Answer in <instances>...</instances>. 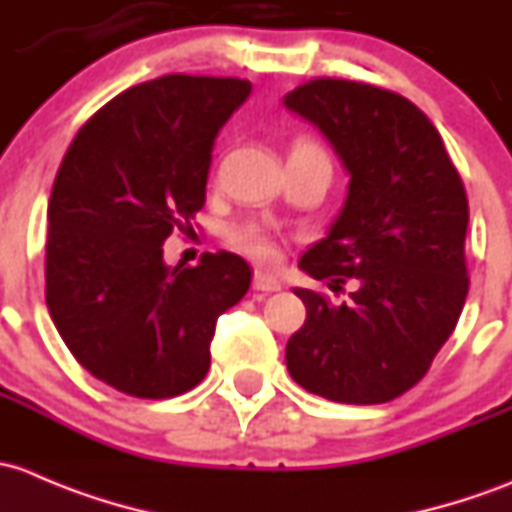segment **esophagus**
<instances>
[{
	"mask_svg": "<svg viewBox=\"0 0 512 512\" xmlns=\"http://www.w3.org/2000/svg\"><path fill=\"white\" fill-rule=\"evenodd\" d=\"M254 288H256V291H263V293H276V291H281V281H278L273 273L256 271L254 273Z\"/></svg>",
	"mask_w": 512,
	"mask_h": 512,
	"instance_id": "obj_1",
	"label": "esophagus"
}]
</instances>
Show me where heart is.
Wrapping results in <instances>:
<instances>
[{
	"label": "heart",
	"mask_w": 512,
	"mask_h": 512,
	"mask_svg": "<svg viewBox=\"0 0 512 512\" xmlns=\"http://www.w3.org/2000/svg\"><path fill=\"white\" fill-rule=\"evenodd\" d=\"M291 155H325V152L320 150L318 142H313L310 138H298L293 142ZM229 241L231 246H236V249L241 251V254L256 258V261L268 263L278 256L273 236L268 234V229H263L261 224H256V221H246V224L236 226L229 234Z\"/></svg>",
	"instance_id": "obj_1"
}]
</instances>
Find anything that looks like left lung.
<instances>
[{
	"label": "left lung",
	"mask_w": 512,
	"mask_h": 512,
	"mask_svg": "<svg viewBox=\"0 0 512 512\" xmlns=\"http://www.w3.org/2000/svg\"><path fill=\"white\" fill-rule=\"evenodd\" d=\"M286 105L350 172L340 217L298 266L333 293L352 286L342 303L295 288L305 323L288 372L330 402H392L429 372L466 303V189L439 130L399 93L320 76Z\"/></svg>",
	"instance_id": "1"
}]
</instances>
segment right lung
Returning <instances> with one entry per match:
<instances>
[{
	"mask_svg": "<svg viewBox=\"0 0 512 512\" xmlns=\"http://www.w3.org/2000/svg\"><path fill=\"white\" fill-rule=\"evenodd\" d=\"M246 78L170 73L118 93L73 138L56 172L46 305L71 355L138 399H170L209 372L224 310L251 286L229 251L165 266L170 234H194L212 145L249 98Z\"/></svg>",
	"mask_w": 512,
	"mask_h": 512,
	"instance_id": "add662e5",
	"label": "right lung"
}]
</instances>
